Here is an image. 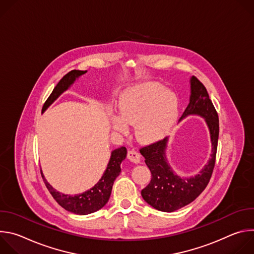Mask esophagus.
Wrapping results in <instances>:
<instances>
[{
  "instance_id": "obj_1",
  "label": "esophagus",
  "mask_w": 254,
  "mask_h": 254,
  "mask_svg": "<svg viewBox=\"0 0 254 254\" xmlns=\"http://www.w3.org/2000/svg\"><path fill=\"white\" fill-rule=\"evenodd\" d=\"M127 159L134 164H138L140 161V155L134 150H129L127 152Z\"/></svg>"
}]
</instances>
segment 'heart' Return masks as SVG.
Returning a JSON list of instances; mask_svg holds the SVG:
<instances>
[{
    "mask_svg": "<svg viewBox=\"0 0 254 254\" xmlns=\"http://www.w3.org/2000/svg\"><path fill=\"white\" fill-rule=\"evenodd\" d=\"M120 115L113 118V127L122 133L134 126L136 138L154 142L170 134L179 114L175 92L155 82H144L127 88L120 96Z\"/></svg>",
    "mask_w": 254,
    "mask_h": 254,
    "instance_id": "1",
    "label": "heart"
}]
</instances>
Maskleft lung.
<instances>
[{
  "mask_svg": "<svg viewBox=\"0 0 254 254\" xmlns=\"http://www.w3.org/2000/svg\"><path fill=\"white\" fill-rule=\"evenodd\" d=\"M190 101L180 122L189 116H199L207 124L211 139V155L199 174L181 178L171 168L166 150L168 137L139 150L152 173L150 184L141 190L143 200L155 209L174 212L193 202L208 185L216 159L219 136V120L205 86L195 77L190 79Z\"/></svg>",
  "mask_w": 254,
  "mask_h": 254,
  "instance_id": "left-lung-1",
  "label": "left lung"
}]
</instances>
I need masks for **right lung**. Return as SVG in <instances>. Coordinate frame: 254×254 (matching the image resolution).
Here are the masks:
<instances>
[{
  "label": "right lung",
  "instance_id": "add662e5",
  "mask_svg": "<svg viewBox=\"0 0 254 254\" xmlns=\"http://www.w3.org/2000/svg\"><path fill=\"white\" fill-rule=\"evenodd\" d=\"M86 72V70H72L68 72L65 76H63V78L54 87L52 93L44 103L42 108V114L64 91H66L72 84H73L76 81V79H78L81 75L85 74ZM127 153V152L125 147H121L119 149L114 150L112 152L110 162H108L107 167L98 182L91 189L74 196L63 194L56 191L48 183V181L45 179L42 171L41 175L50 194L61 207H63L65 210L71 213H74L77 215H87L98 211L107 203L112 194L115 180L122 172L121 164L126 159Z\"/></svg>",
  "mask_w": 254,
  "mask_h": 254
}]
</instances>
